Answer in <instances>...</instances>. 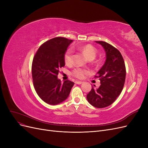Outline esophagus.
Listing matches in <instances>:
<instances>
[{
    "instance_id": "esophagus-1",
    "label": "esophagus",
    "mask_w": 148,
    "mask_h": 148,
    "mask_svg": "<svg viewBox=\"0 0 148 148\" xmlns=\"http://www.w3.org/2000/svg\"><path fill=\"white\" fill-rule=\"evenodd\" d=\"M75 83L76 84H82L83 83V82H80V81H77L75 82Z\"/></svg>"
}]
</instances>
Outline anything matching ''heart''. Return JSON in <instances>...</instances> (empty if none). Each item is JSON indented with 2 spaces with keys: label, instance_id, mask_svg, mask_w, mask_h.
Instances as JSON below:
<instances>
[{
  "label": "heart",
  "instance_id": "1",
  "mask_svg": "<svg viewBox=\"0 0 148 148\" xmlns=\"http://www.w3.org/2000/svg\"><path fill=\"white\" fill-rule=\"evenodd\" d=\"M82 52L88 60L95 59L96 56V51L91 45H86L81 49ZM73 51L71 48L67 49L64 54V61L67 65H71L73 63ZM88 73V71L80 67H76L71 72V74L76 78L82 79L85 77V76Z\"/></svg>",
  "mask_w": 148,
  "mask_h": 148
}]
</instances>
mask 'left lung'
Segmentation results:
<instances>
[{
    "mask_svg": "<svg viewBox=\"0 0 148 148\" xmlns=\"http://www.w3.org/2000/svg\"><path fill=\"white\" fill-rule=\"evenodd\" d=\"M95 42L104 48L106 59L95 77L100 80V86L95 88V85L92 86L86 98L92 106L104 108L112 104L120 95L125 84L126 69L118 49L106 42Z\"/></svg>",
    "mask_w": 148,
    "mask_h": 148,
    "instance_id": "obj_1",
    "label": "left lung"
}]
</instances>
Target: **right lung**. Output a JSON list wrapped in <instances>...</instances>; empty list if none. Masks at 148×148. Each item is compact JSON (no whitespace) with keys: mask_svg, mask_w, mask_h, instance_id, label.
I'll return each instance as SVG.
<instances>
[{"mask_svg":"<svg viewBox=\"0 0 148 148\" xmlns=\"http://www.w3.org/2000/svg\"><path fill=\"white\" fill-rule=\"evenodd\" d=\"M72 40L57 37L44 42L33 58L32 77L34 87L41 99L50 105H57L69 97L74 83H62L57 78L59 69L65 66L64 54Z\"/></svg>","mask_w":148,"mask_h":148,"instance_id":"1","label":"right lung"}]
</instances>
